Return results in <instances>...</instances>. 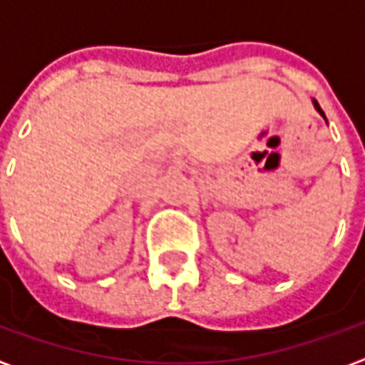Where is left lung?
<instances>
[{"instance_id": "obj_1", "label": "left lung", "mask_w": 365, "mask_h": 365, "mask_svg": "<svg viewBox=\"0 0 365 365\" xmlns=\"http://www.w3.org/2000/svg\"><path fill=\"white\" fill-rule=\"evenodd\" d=\"M313 105H314V109H317V111H319V115H321L322 119L327 120V117H324V111H322V109H321V105L317 103V99H313ZM327 125H329V123H327Z\"/></svg>"}]
</instances>
